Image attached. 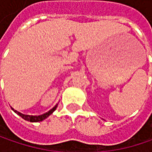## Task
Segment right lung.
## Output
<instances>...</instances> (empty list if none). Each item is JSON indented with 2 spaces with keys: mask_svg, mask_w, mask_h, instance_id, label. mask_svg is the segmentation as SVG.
Instances as JSON below:
<instances>
[{
  "mask_svg": "<svg viewBox=\"0 0 152 152\" xmlns=\"http://www.w3.org/2000/svg\"><path fill=\"white\" fill-rule=\"evenodd\" d=\"M56 107H57V105L54 106L53 108H52L49 112H47V113H44V114H42V115H39V116L26 115V114H23V113H19V112H17V111H15L14 109H13V110L15 111V113H16L18 115H20L23 119H24V120H26V121H31V122H38V121H41L45 120V119L47 118L50 114H52V113H53V112L56 109Z\"/></svg>",
  "mask_w": 152,
  "mask_h": 152,
  "instance_id": "right-lung-1",
  "label": "right lung"
}]
</instances>
